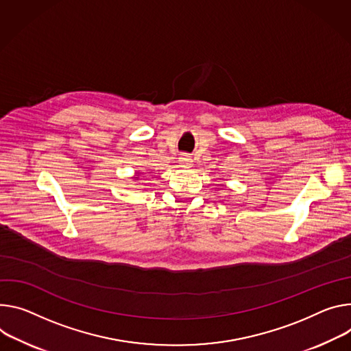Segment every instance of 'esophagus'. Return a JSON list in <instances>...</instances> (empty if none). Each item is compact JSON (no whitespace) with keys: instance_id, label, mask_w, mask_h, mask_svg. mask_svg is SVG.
<instances>
[{"instance_id":"esophagus-1","label":"esophagus","mask_w":351,"mask_h":351,"mask_svg":"<svg viewBox=\"0 0 351 351\" xmlns=\"http://www.w3.org/2000/svg\"><path fill=\"white\" fill-rule=\"evenodd\" d=\"M179 165L182 167V168H192V165H193V159H192V156H189L187 154H183V155H180V158H179Z\"/></svg>"}]
</instances>
